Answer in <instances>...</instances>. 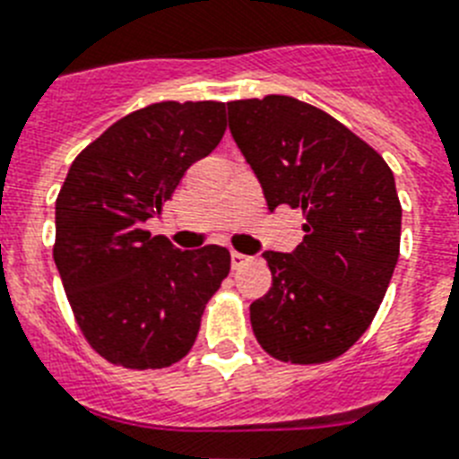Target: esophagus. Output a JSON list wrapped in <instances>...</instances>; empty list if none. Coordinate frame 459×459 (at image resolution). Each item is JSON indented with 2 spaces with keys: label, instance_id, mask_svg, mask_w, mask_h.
Segmentation results:
<instances>
[{
  "label": "esophagus",
  "instance_id": "1",
  "mask_svg": "<svg viewBox=\"0 0 459 459\" xmlns=\"http://www.w3.org/2000/svg\"><path fill=\"white\" fill-rule=\"evenodd\" d=\"M245 262H247V257H245V255H240V252H230V264H233V269H240Z\"/></svg>",
  "mask_w": 459,
  "mask_h": 459
}]
</instances>
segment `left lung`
<instances>
[{
	"label": "left lung",
	"instance_id": "obj_1",
	"mask_svg": "<svg viewBox=\"0 0 459 459\" xmlns=\"http://www.w3.org/2000/svg\"><path fill=\"white\" fill-rule=\"evenodd\" d=\"M233 140L269 209L302 212L295 252H264L272 288L250 305L255 338L281 362L321 364L369 328L400 255L395 178L331 114L295 97L229 102Z\"/></svg>",
	"mask_w": 459,
	"mask_h": 459
}]
</instances>
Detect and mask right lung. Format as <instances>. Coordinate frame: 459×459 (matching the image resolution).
<instances>
[{"label":"right lung","instance_id":"1","mask_svg":"<svg viewBox=\"0 0 459 459\" xmlns=\"http://www.w3.org/2000/svg\"><path fill=\"white\" fill-rule=\"evenodd\" d=\"M223 131V102L147 104L109 126L68 169L54 262L82 338L107 362L164 369L193 348L230 255L219 245L176 250L150 236L145 221Z\"/></svg>","mask_w":459,"mask_h":459}]
</instances>
